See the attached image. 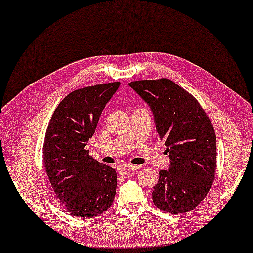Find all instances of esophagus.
Segmentation results:
<instances>
[{
  "mask_svg": "<svg viewBox=\"0 0 253 253\" xmlns=\"http://www.w3.org/2000/svg\"><path fill=\"white\" fill-rule=\"evenodd\" d=\"M137 170V166L135 165H122L119 168V174L120 175H127L131 172Z\"/></svg>",
  "mask_w": 253,
  "mask_h": 253,
  "instance_id": "esophagus-1",
  "label": "esophagus"
}]
</instances>
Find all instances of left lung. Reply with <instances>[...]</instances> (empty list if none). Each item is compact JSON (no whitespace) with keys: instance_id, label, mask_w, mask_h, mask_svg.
Listing matches in <instances>:
<instances>
[{"instance_id":"1","label":"left lung","mask_w":253,"mask_h":253,"mask_svg":"<svg viewBox=\"0 0 253 253\" xmlns=\"http://www.w3.org/2000/svg\"><path fill=\"white\" fill-rule=\"evenodd\" d=\"M128 85L150 106L169 152V169L160 171L152 192L154 204L173 214L194 210L207 197L217 168L216 134L209 117L172 80H138Z\"/></svg>"}]
</instances>
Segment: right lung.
<instances>
[{
	"instance_id": "obj_1",
	"label": "right lung",
	"mask_w": 253,
	"mask_h": 253,
	"mask_svg": "<svg viewBox=\"0 0 253 253\" xmlns=\"http://www.w3.org/2000/svg\"><path fill=\"white\" fill-rule=\"evenodd\" d=\"M120 82L74 90L53 112L43 142V162L54 193L70 213L93 218L108 210L117 190L114 168L86 150L103 109Z\"/></svg>"
}]
</instances>
